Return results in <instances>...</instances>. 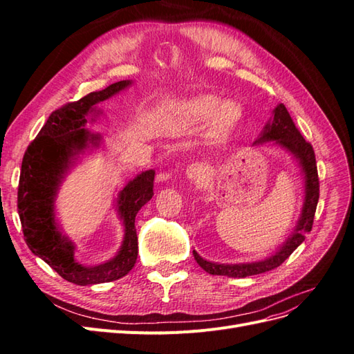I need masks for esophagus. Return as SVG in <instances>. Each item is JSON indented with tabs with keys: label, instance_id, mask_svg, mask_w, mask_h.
Returning a JSON list of instances; mask_svg holds the SVG:
<instances>
[{
	"label": "esophagus",
	"instance_id": "esophagus-1",
	"mask_svg": "<svg viewBox=\"0 0 354 354\" xmlns=\"http://www.w3.org/2000/svg\"><path fill=\"white\" fill-rule=\"evenodd\" d=\"M187 177H189V180H192V181H195V183H199V181H203L205 180V177L208 176V171L203 168L201 164H194V165H190L189 168H187Z\"/></svg>",
	"mask_w": 354,
	"mask_h": 354
}]
</instances>
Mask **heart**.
<instances>
[{
  "label": "heart",
  "instance_id": "heart-1",
  "mask_svg": "<svg viewBox=\"0 0 354 354\" xmlns=\"http://www.w3.org/2000/svg\"><path fill=\"white\" fill-rule=\"evenodd\" d=\"M187 113L194 121L209 122L216 120L220 133H226L227 130L238 122L241 116V109L236 103L224 102L217 95L205 94L198 95L187 103Z\"/></svg>",
  "mask_w": 354,
  "mask_h": 354
}]
</instances>
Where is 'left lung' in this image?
<instances>
[{
	"label": "left lung",
	"instance_id": "8db88e82",
	"mask_svg": "<svg viewBox=\"0 0 354 354\" xmlns=\"http://www.w3.org/2000/svg\"><path fill=\"white\" fill-rule=\"evenodd\" d=\"M274 142L281 147L286 149L289 153H292L298 160L299 167L304 174V203L301 217H299L292 236L289 238L282 248L273 254L272 257L255 263H243V264H218L203 260L202 257L194 251L196 263L203 270L209 274H221L229 277H246L252 274L266 273L269 270L279 267L289 255H291L299 245L306 239V233L312 230L313 218L319 201V177L316 167V156L313 146L304 140L301 133L298 131L291 115L286 111L285 104H279L273 111V120L264 127L260 138L255 143Z\"/></svg>",
	"mask_w": 354,
	"mask_h": 354
}]
</instances>
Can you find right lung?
<instances>
[{
	"instance_id": "add662e5",
	"label": "right lung",
	"mask_w": 354,
	"mask_h": 354,
	"mask_svg": "<svg viewBox=\"0 0 354 354\" xmlns=\"http://www.w3.org/2000/svg\"><path fill=\"white\" fill-rule=\"evenodd\" d=\"M131 81L115 82L77 102H69L53 112L32 142L22 160L17 189V211L29 250L55 269L63 279L81 286L120 279L130 272L137 260L138 245L136 216L153 196L155 171L149 169L131 180L118 196V212L124 221L125 234L120 252L103 264L87 267L73 257V243L60 233L55 220V198L60 180L72 159L90 143L97 146L99 134L90 133L87 116L94 104L127 88Z\"/></svg>"
}]
</instances>
